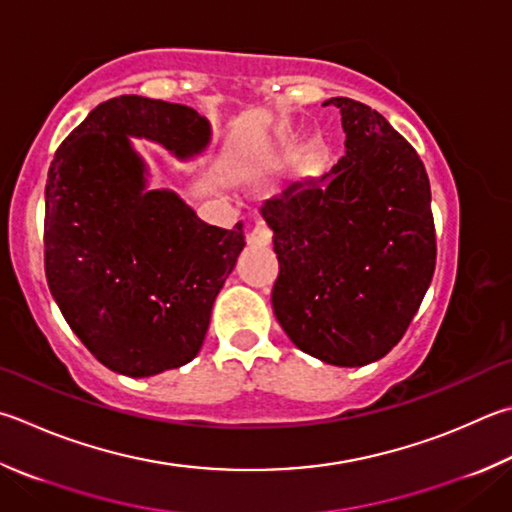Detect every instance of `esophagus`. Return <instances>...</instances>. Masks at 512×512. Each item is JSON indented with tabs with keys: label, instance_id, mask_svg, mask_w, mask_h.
Listing matches in <instances>:
<instances>
[{
	"label": "esophagus",
	"instance_id": "obj_1",
	"mask_svg": "<svg viewBox=\"0 0 512 512\" xmlns=\"http://www.w3.org/2000/svg\"><path fill=\"white\" fill-rule=\"evenodd\" d=\"M271 239H273V232L268 230V226L262 224V221H257V224L250 228V232H248V244L250 246L266 248L268 244H271Z\"/></svg>",
	"mask_w": 512,
	"mask_h": 512
}]
</instances>
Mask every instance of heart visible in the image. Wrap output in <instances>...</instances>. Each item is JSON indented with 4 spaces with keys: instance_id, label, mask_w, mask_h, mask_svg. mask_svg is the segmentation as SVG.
Masks as SVG:
<instances>
[{
    "instance_id": "heart-1",
    "label": "heart",
    "mask_w": 512,
    "mask_h": 512,
    "mask_svg": "<svg viewBox=\"0 0 512 512\" xmlns=\"http://www.w3.org/2000/svg\"><path fill=\"white\" fill-rule=\"evenodd\" d=\"M320 150H322L320 134H309V136L304 138V143L300 147V161L302 163H311L315 156L320 154Z\"/></svg>"
}]
</instances>
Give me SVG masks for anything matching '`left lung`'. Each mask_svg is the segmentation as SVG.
I'll list each match as a JSON object with an SVG mask.
<instances>
[{
	"label": "left lung",
	"instance_id": "obj_1",
	"mask_svg": "<svg viewBox=\"0 0 512 512\" xmlns=\"http://www.w3.org/2000/svg\"><path fill=\"white\" fill-rule=\"evenodd\" d=\"M347 154L320 179L268 199L280 275L273 311L297 349L336 367L392 351L430 288L436 235L430 179L376 109L331 98Z\"/></svg>",
	"mask_w": 512,
	"mask_h": 512
}]
</instances>
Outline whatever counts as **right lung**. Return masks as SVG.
<instances>
[{
  "mask_svg": "<svg viewBox=\"0 0 512 512\" xmlns=\"http://www.w3.org/2000/svg\"><path fill=\"white\" fill-rule=\"evenodd\" d=\"M129 136L190 159L210 143L192 107L118 96L55 152L46 179L44 271L64 320L118 374L145 378L197 356L244 230L208 226L179 194L147 190Z\"/></svg>",
  "mask_w": 512,
  "mask_h": 512,
  "instance_id": "add662e5",
  "label": "right lung"
}]
</instances>
